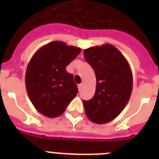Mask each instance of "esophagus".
I'll return each instance as SVG.
<instances>
[{"label":"esophagus","mask_w":159,"mask_h":159,"mask_svg":"<svg viewBox=\"0 0 159 159\" xmlns=\"http://www.w3.org/2000/svg\"><path fill=\"white\" fill-rule=\"evenodd\" d=\"M82 84H79V85H78V91H79V92H81V90H82Z\"/></svg>","instance_id":"1"}]
</instances>
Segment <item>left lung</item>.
<instances>
[{"mask_svg":"<svg viewBox=\"0 0 159 159\" xmlns=\"http://www.w3.org/2000/svg\"><path fill=\"white\" fill-rule=\"evenodd\" d=\"M85 60L93 68L97 78L94 97L83 101L86 115L96 124H106L117 117L128 103L133 87L128 61L111 44L85 49Z\"/></svg>","mask_w":159,"mask_h":159,"instance_id":"8db88e82","label":"left lung"}]
</instances>
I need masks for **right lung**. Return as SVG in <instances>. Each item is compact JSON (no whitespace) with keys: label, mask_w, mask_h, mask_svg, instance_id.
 I'll use <instances>...</instances> for the list:
<instances>
[{"label":"right lung","mask_w":159,"mask_h":159,"mask_svg":"<svg viewBox=\"0 0 159 159\" xmlns=\"http://www.w3.org/2000/svg\"><path fill=\"white\" fill-rule=\"evenodd\" d=\"M80 53V48L53 41L32 57L26 69V91L39 113L49 118L61 116L77 96V86L66 67Z\"/></svg>","instance_id":"1"}]
</instances>
